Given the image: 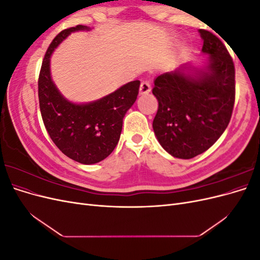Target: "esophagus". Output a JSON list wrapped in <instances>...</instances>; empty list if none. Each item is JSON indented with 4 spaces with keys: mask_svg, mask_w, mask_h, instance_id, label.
<instances>
[{
    "mask_svg": "<svg viewBox=\"0 0 260 260\" xmlns=\"http://www.w3.org/2000/svg\"><path fill=\"white\" fill-rule=\"evenodd\" d=\"M151 83L148 81H142L140 85V94H147L151 92Z\"/></svg>",
    "mask_w": 260,
    "mask_h": 260,
    "instance_id": "1",
    "label": "esophagus"
}]
</instances>
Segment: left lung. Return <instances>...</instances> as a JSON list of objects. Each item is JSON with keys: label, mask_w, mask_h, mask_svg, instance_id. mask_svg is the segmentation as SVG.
Wrapping results in <instances>:
<instances>
[{"label": "left lung", "mask_w": 260, "mask_h": 260, "mask_svg": "<svg viewBox=\"0 0 260 260\" xmlns=\"http://www.w3.org/2000/svg\"><path fill=\"white\" fill-rule=\"evenodd\" d=\"M207 65H182L154 80L158 109L153 120L155 136L165 151L190 159L211 146L230 122L235 100V69L224 44L200 29Z\"/></svg>", "instance_id": "left-lung-1"}]
</instances>
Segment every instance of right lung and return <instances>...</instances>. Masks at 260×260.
<instances>
[{
	"label": "right lung",
	"instance_id": "1",
	"mask_svg": "<svg viewBox=\"0 0 260 260\" xmlns=\"http://www.w3.org/2000/svg\"><path fill=\"white\" fill-rule=\"evenodd\" d=\"M90 29L78 25L55 37L45 53L38 81L40 112L50 138L61 153L84 165L103 160L114 151L123 117L135 104L140 89V81L135 80L86 104L73 103L61 95L51 78V55L72 32Z\"/></svg>",
	"mask_w": 260,
	"mask_h": 260
}]
</instances>
